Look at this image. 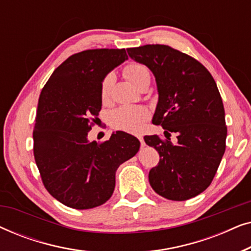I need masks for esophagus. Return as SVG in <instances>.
<instances>
[{"label": "esophagus", "mask_w": 251, "mask_h": 251, "mask_svg": "<svg viewBox=\"0 0 251 251\" xmlns=\"http://www.w3.org/2000/svg\"><path fill=\"white\" fill-rule=\"evenodd\" d=\"M138 139H139V142H140V145H142V147H144V146L146 145V144H145V140H144L143 137H139Z\"/></svg>", "instance_id": "1"}]
</instances>
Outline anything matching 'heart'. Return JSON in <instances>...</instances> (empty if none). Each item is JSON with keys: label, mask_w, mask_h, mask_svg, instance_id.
Masks as SVG:
<instances>
[{"label": "heart", "mask_w": 251, "mask_h": 251, "mask_svg": "<svg viewBox=\"0 0 251 251\" xmlns=\"http://www.w3.org/2000/svg\"><path fill=\"white\" fill-rule=\"evenodd\" d=\"M123 75L130 83L136 88H142L144 84H150L151 74L147 67L138 63H130L123 68ZM115 77L109 73L104 77L100 85V97L104 101L111 96ZM150 119V112L145 107H132L122 106L111 114V123L116 129L126 130L129 132H139L143 129L144 123Z\"/></svg>", "instance_id": "b5f03b06"}]
</instances>
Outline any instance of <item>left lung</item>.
Returning a JSON list of instances; mask_svg holds the SVG:
<instances>
[{
    "instance_id": "1",
    "label": "left lung",
    "mask_w": 251,
    "mask_h": 251,
    "mask_svg": "<svg viewBox=\"0 0 251 251\" xmlns=\"http://www.w3.org/2000/svg\"><path fill=\"white\" fill-rule=\"evenodd\" d=\"M126 51L155 76L159 101L153 123L162 126L166 137L177 133L176 146L169 137H144L160 155L150 170L151 186L168 200L197 197L211 184L225 153L227 126L217 84L200 61L169 46L146 44Z\"/></svg>"
}]
</instances>
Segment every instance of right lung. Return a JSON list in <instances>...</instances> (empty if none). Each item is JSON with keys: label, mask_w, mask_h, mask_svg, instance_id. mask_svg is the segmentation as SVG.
Segmentation results:
<instances>
[{"label": "right lung", "mask_w": 251, "mask_h": 251, "mask_svg": "<svg viewBox=\"0 0 251 251\" xmlns=\"http://www.w3.org/2000/svg\"><path fill=\"white\" fill-rule=\"evenodd\" d=\"M126 59L125 49L74 53L54 70L41 91L34 157L44 187L70 208L104 204L114 192L116 169L139 150V140L123 131L100 144L88 140L101 109V82Z\"/></svg>", "instance_id": "add662e5"}]
</instances>
